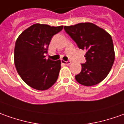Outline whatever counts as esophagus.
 <instances>
[{"mask_svg":"<svg viewBox=\"0 0 124 124\" xmlns=\"http://www.w3.org/2000/svg\"><path fill=\"white\" fill-rule=\"evenodd\" d=\"M61 63H63L64 65H70V64L71 63V61H65L61 60Z\"/></svg>","mask_w":124,"mask_h":124,"instance_id":"obj_1","label":"esophagus"}]
</instances>
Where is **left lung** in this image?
I'll use <instances>...</instances> for the list:
<instances>
[{"mask_svg":"<svg viewBox=\"0 0 124 124\" xmlns=\"http://www.w3.org/2000/svg\"><path fill=\"white\" fill-rule=\"evenodd\" d=\"M64 30L80 49L86 50V61L75 76L82 85L91 86L103 81L109 74L115 60L112 38L102 28L92 23L65 26Z\"/></svg>","mask_w":124,"mask_h":124,"instance_id":"left-lung-1","label":"left lung"}]
</instances>
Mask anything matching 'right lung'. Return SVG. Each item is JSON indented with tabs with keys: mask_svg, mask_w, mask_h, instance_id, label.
<instances>
[{
	"mask_svg": "<svg viewBox=\"0 0 124 124\" xmlns=\"http://www.w3.org/2000/svg\"><path fill=\"white\" fill-rule=\"evenodd\" d=\"M63 30V26L36 23L23 31L16 40L14 61L21 79L31 88L44 90L57 80L61 61L46 59L52 38Z\"/></svg>",
	"mask_w": 124,
	"mask_h": 124,
	"instance_id": "right-lung-1",
	"label": "right lung"
}]
</instances>
